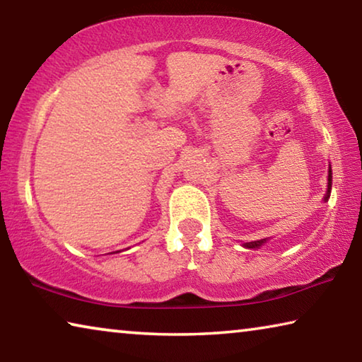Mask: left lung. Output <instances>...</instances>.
<instances>
[{"instance_id":"obj_1","label":"left lung","mask_w":362,"mask_h":362,"mask_svg":"<svg viewBox=\"0 0 362 362\" xmlns=\"http://www.w3.org/2000/svg\"><path fill=\"white\" fill-rule=\"evenodd\" d=\"M329 185H327V193H326V198H324V201H327L329 199V196H330V187H332V170L329 169ZM265 243V240H260V241H252V243H246L244 244V246L246 247H249V249H257V247H260L262 244Z\"/></svg>"}]
</instances>
